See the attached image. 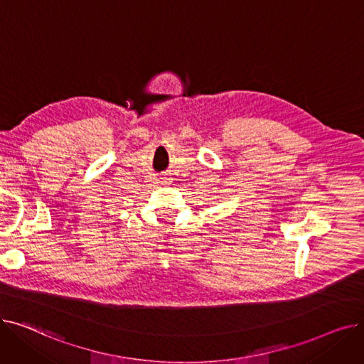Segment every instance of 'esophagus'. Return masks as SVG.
Returning <instances> with one entry per match:
<instances>
[{
    "label": "esophagus",
    "instance_id": "esophagus-1",
    "mask_svg": "<svg viewBox=\"0 0 364 364\" xmlns=\"http://www.w3.org/2000/svg\"><path fill=\"white\" fill-rule=\"evenodd\" d=\"M164 183H166V184H168V183H169V180H168V178H165V180H164Z\"/></svg>",
    "mask_w": 364,
    "mask_h": 364
}]
</instances>
